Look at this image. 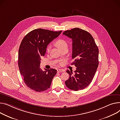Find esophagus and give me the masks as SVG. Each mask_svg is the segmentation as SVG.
Here are the masks:
<instances>
[{
  "mask_svg": "<svg viewBox=\"0 0 120 120\" xmlns=\"http://www.w3.org/2000/svg\"><path fill=\"white\" fill-rule=\"evenodd\" d=\"M57 71L58 73H59V72H64V70L63 69H58L57 70Z\"/></svg>",
  "mask_w": 120,
  "mask_h": 120,
  "instance_id": "34e87169",
  "label": "esophagus"
}]
</instances>
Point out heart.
Returning a JSON list of instances; mask_svg holds the SVG:
<instances>
[{"instance_id":"b5f03b06","label":"heart","mask_w":120,"mask_h":120,"mask_svg":"<svg viewBox=\"0 0 120 120\" xmlns=\"http://www.w3.org/2000/svg\"><path fill=\"white\" fill-rule=\"evenodd\" d=\"M56 45H57V46L60 50L63 49L64 48L68 47V44L67 42L62 39H59L57 40V41H56ZM50 49H51L50 46L48 47L47 48V52H49L50 50Z\"/></svg>"}]
</instances>
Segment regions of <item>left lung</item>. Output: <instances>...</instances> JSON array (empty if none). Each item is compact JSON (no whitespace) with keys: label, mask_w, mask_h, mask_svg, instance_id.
Segmentation results:
<instances>
[{"label":"left lung","mask_w":120,"mask_h":120,"mask_svg":"<svg viewBox=\"0 0 120 120\" xmlns=\"http://www.w3.org/2000/svg\"><path fill=\"white\" fill-rule=\"evenodd\" d=\"M63 34L72 39V58L74 61L71 64L77 67L74 74L72 71H67L69 77L66 85L74 91L84 89L91 82L98 68V47L92 36L83 29L75 28Z\"/></svg>","instance_id":"left-lung-1"}]
</instances>
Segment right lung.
Returning <instances> with one entry per match:
<instances>
[{
	"instance_id": "1",
	"label": "right lung",
	"mask_w": 120,
	"mask_h": 120,
	"mask_svg": "<svg viewBox=\"0 0 120 120\" xmlns=\"http://www.w3.org/2000/svg\"><path fill=\"white\" fill-rule=\"evenodd\" d=\"M62 31L38 28L31 31L23 38L19 49L18 66L24 82L31 90L42 92L50 87L57 70L45 69L43 71L39 65L48 45Z\"/></svg>"
}]
</instances>
